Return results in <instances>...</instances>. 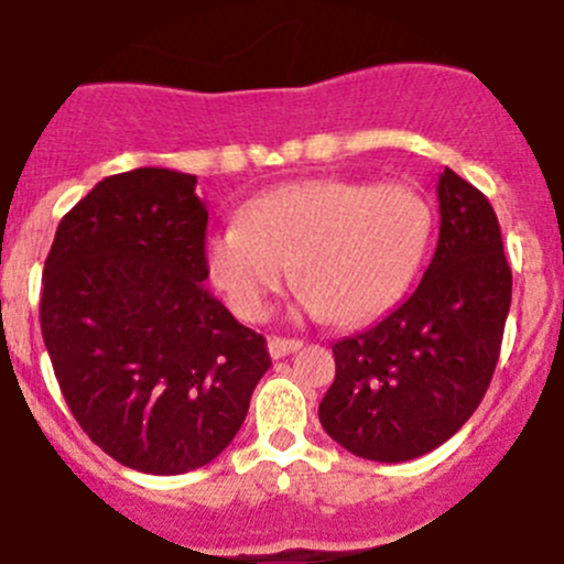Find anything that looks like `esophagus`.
<instances>
[{
    "label": "esophagus",
    "mask_w": 564,
    "mask_h": 564,
    "mask_svg": "<svg viewBox=\"0 0 564 564\" xmlns=\"http://www.w3.org/2000/svg\"><path fill=\"white\" fill-rule=\"evenodd\" d=\"M303 347V341L300 338H283V336H272L270 341H267V349H270L272 358H286L289 352H297V349Z\"/></svg>",
    "instance_id": "esophagus-1"
}]
</instances>
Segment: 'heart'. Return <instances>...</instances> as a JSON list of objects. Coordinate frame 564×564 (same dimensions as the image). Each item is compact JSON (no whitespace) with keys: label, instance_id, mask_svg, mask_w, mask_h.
Here are the masks:
<instances>
[{"label":"heart","instance_id":"1","mask_svg":"<svg viewBox=\"0 0 564 564\" xmlns=\"http://www.w3.org/2000/svg\"><path fill=\"white\" fill-rule=\"evenodd\" d=\"M433 226L427 198L402 182L311 178L250 200L212 234L206 267L234 314L259 322L292 270L314 316L360 325L413 281Z\"/></svg>","mask_w":564,"mask_h":564}]
</instances>
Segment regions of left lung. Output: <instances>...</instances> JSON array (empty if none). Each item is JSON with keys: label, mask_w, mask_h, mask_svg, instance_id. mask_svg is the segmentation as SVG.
<instances>
[{"label": "left lung", "mask_w": 564, "mask_h": 564, "mask_svg": "<svg viewBox=\"0 0 564 564\" xmlns=\"http://www.w3.org/2000/svg\"><path fill=\"white\" fill-rule=\"evenodd\" d=\"M441 234L415 292L369 330L333 344L336 380L319 402L325 433L377 463L449 441L482 402L501 352L512 272L494 206L446 167Z\"/></svg>", "instance_id": "obj_1"}]
</instances>
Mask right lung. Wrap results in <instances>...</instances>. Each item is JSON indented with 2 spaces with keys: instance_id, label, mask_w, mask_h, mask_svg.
<instances>
[{
  "instance_id": "add662e5",
  "label": "right lung",
  "mask_w": 564,
  "mask_h": 564,
  "mask_svg": "<svg viewBox=\"0 0 564 564\" xmlns=\"http://www.w3.org/2000/svg\"><path fill=\"white\" fill-rule=\"evenodd\" d=\"M198 178L137 167L59 220L43 267L41 330L87 438L156 477L215 460L272 360L204 281Z\"/></svg>"
}]
</instances>
